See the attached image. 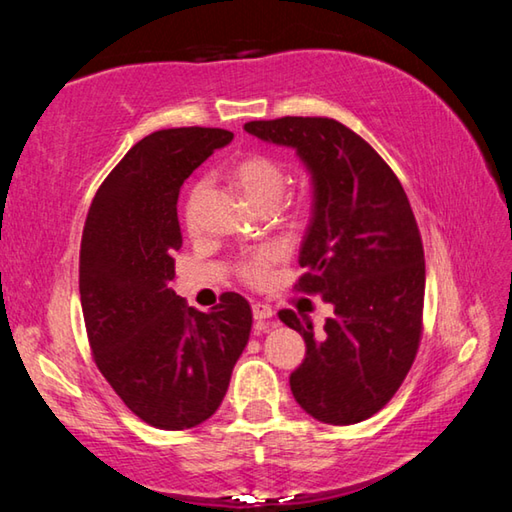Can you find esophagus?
I'll return each instance as SVG.
<instances>
[{
    "label": "esophagus",
    "mask_w": 512,
    "mask_h": 512,
    "mask_svg": "<svg viewBox=\"0 0 512 512\" xmlns=\"http://www.w3.org/2000/svg\"><path fill=\"white\" fill-rule=\"evenodd\" d=\"M253 316H255V320H268V318H273V309L264 305V302H255Z\"/></svg>",
    "instance_id": "esophagus-1"
}]
</instances>
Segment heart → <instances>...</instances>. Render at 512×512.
Masks as SVG:
<instances>
[{"label": "heart", "instance_id": "obj_1", "mask_svg": "<svg viewBox=\"0 0 512 512\" xmlns=\"http://www.w3.org/2000/svg\"><path fill=\"white\" fill-rule=\"evenodd\" d=\"M225 178L235 185L241 196L255 207V210H275L277 203L282 201L284 189H287L289 183V167L287 162L275 158L271 153H262V151H253V153H244L239 158L232 160L228 167H225ZM203 194V183H196L192 189H189L187 196V221H192L196 201ZM311 194L309 187H302V192L298 194L296 203H293V210L296 212H305L309 207ZM268 268H271V255L268 253H257L253 257L244 259L239 264V275L244 277L250 284H259L268 277Z\"/></svg>", "mask_w": 512, "mask_h": 512}]
</instances>
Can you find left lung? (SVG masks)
Returning a JSON list of instances; mask_svg holds the SVG:
<instances>
[{"label": "left lung", "mask_w": 512, "mask_h": 512, "mask_svg": "<svg viewBox=\"0 0 512 512\" xmlns=\"http://www.w3.org/2000/svg\"><path fill=\"white\" fill-rule=\"evenodd\" d=\"M244 131L296 149L314 203L296 289L334 307L325 332L282 309L302 334L305 361L291 372L296 402L325 424H357L384 409L409 375L422 336L424 250L409 198L381 155L341 121L280 117Z\"/></svg>", "instance_id": "8db88e82"}]
</instances>
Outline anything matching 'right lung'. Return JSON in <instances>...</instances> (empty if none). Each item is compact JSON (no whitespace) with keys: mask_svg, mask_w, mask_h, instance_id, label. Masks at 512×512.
I'll return each instance as SVG.
<instances>
[{"mask_svg":"<svg viewBox=\"0 0 512 512\" xmlns=\"http://www.w3.org/2000/svg\"><path fill=\"white\" fill-rule=\"evenodd\" d=\"M230 142L223 128L146 135L108 173L85 219L79 289L92 357L155 429H192L219 409L253 327L239 293H223L205 314L169 289L183 246L180 187Z\"/></svg>","mask_w":512,"mask_h":512,"instance_id":"right-lung-1","label":"right lung"}]
</instances>
